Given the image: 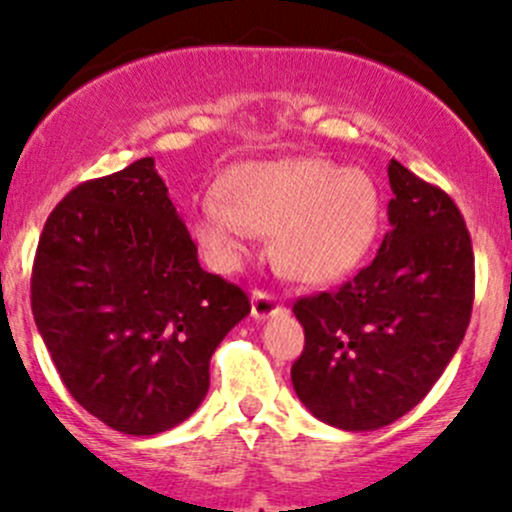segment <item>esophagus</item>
<instances>
[{
    "instance_id": "esophagus-1",
    "label": "esophagus",
    "mask_w": 512,
    "mask_h": 512,
    "mask_svg": "<svg viewBox=\"0 0 512 512\" xmlns=\"http://www.w3.org/2000/svg\"><path fill=\"white\" fill-rule=\"evenodd\" d=\"M282 312H285V304H282L275 294L262 292V289H255V292H252V317L270 319Z\"/></svg>"
}]
</instances>
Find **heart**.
I'll return each instance as SVG.
<instances>
[{
    "instance_id": "1",
    "label": "heart",
    "mask_w": 512,
    "mask_h": 512,
    "mask_svg": "<svg viewBox=\"0 0 512 512\" xmlns=\"http://www.w3.org/2000/svg\"><path fill=\"white\" fill-rule=\"evenodd\" d=\"M195 242L220 272L245 262L250 237L270 235L280 270L304 285H332L359 267L379 230V193L361 170L324 158L255 160L218 180V200L193 215Z\"/></svg>"
}]
</instances>
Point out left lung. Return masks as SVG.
Here are the masks:
<instances>
[{
    "mask_svg": "<svg viewBox=\"0 0 512 512\" xmlns=\"http://www.w3.org/2000/svg\"><path fill=\"white\" fill-rule=\"evenodd\" d=\"M389 223L379 252L337 292L299 297L292 364L299 401L342 431L389 426L431 391L471 322L476 267L461 210L391 160Z\"/></svg>",
    "mask_w": 512,
    "mask_h": 512,
    "instance_id": "left-lung-1",
    "label": "left lung"
}]
</instances>
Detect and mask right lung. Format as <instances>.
Segmentation results:
<instances>
[{
  "label": "right lung",
  "instance_id": "add662e5",
  "mask_svg": "<svg viewBox=\"0 0 512 512\" xmlns=\"http://www.w3.org/2000/svg\"><path fill=\"white\" fill-rule=\"evenodd\" d=\"M32 312L69 394L116 431L156 436L205 399L210 356L250 299L200 267L156 163L141 158L51 210Z\"/></svg>",
  "mask_w": 512,
  "mask_h": 512
}]
</instances>
